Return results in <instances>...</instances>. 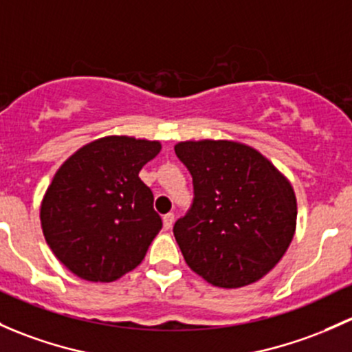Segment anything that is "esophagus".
Listing matches in <instances>:
<instances>
[{"label":"esophagus","mask_w":352,"mask_h":352,"mask_svg":"<svg viewBox=\"0 0 352 352\" xmlns=\"http://www.w3.org/2000/svg\"><path fill=\"white\" fill-rule=\"evenodd\" d=\"M173 221H175V216H173L172 212H168V214H165L164 216V228L165 229H170L173 226Z\"/></svg>","instance_id":"34e87169"}]
</instances>
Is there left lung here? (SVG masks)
Listing matches in <instances>:
<instances>
[{"label": "left lung", "instance_id": "obj_1", "mask_svg": "<svg viewBox=\"0 0 352 352\" xmlns=\"http://www.w3.org/2000/svg\"><path fill=\"white\" fill-rule=\"evenodd\" d=\"M194 201L173 226L184 260L214 287L239 288L265 276L290 246L297 199L260 151L228 140L180 142Z\"/></svg>", "mask_w": 352, "mask_h": 352}]
</instances>
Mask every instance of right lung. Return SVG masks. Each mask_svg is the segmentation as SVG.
Here are the masks:
<instances>
[{"instance_id": "obj_1", "label": "right lung", "mask_w": 352, "mask_h": 352, "mask_svg": "<svg viewBox=\"0 0 352 352\" xmlns=\"http://www.w3.org/2000/svg\"><path fill=\"white\" fill-rule=\"evenodd\" d=\"M160 148L158 142L106 136L57 170L40 221L52 253L74 275L114 282L142 263L162 217L138 173Z\"/></svg>"}]
</instances>
